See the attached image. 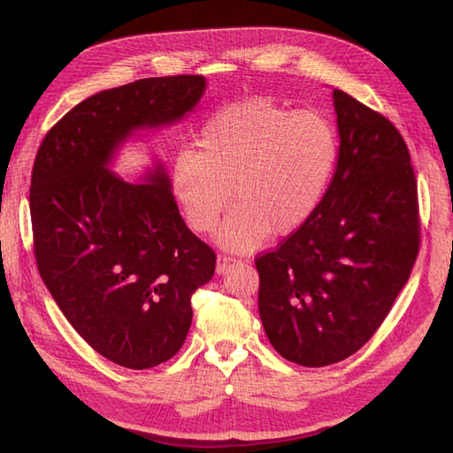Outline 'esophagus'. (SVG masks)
I'll use <instances>...</instances> for the list:
<instances>
[{
	"mask_svg": "<svg viewBox=\"0 0 453 453\" xmlns=\"http://www.w3.org/2000/svg\"><path fill=\"white\" fill-rule=\"evenodd\" d=\"M238 263V260L234 257H226V255H219L217 257V266H215V272L221 276V273H226L230 268H234V265Z\"/></svg>",
	"mask_w": 453,
	"mask_h": 453,
	"instance_id": "esophagus-1",
	"label": "esophagus"
}]
</instances>
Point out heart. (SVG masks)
I'll list each match as a JSON object with an SVG mask.
<instances>
[{
    "label": "heart",
    "mask_w": 453,
    "mask_h": 453,
    "mask_svg": "<svg viewBox=\"0 0 453 453\" xmlns=\"http://www.w3.org/2000/svg\"><path fill=\"white\" fill-rule=\"evenodd\" d=\"M338 157L336 132L318 111H289L268 98L219 109L200 128L195 147L173 160L172 193L195 232L217 226L228 250L251 251L270 232L303 228L326 193Z\"/></svg>",
    "instance_id": "obj_1"
}]
</instances>
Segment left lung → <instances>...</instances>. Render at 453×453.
<instances>
[{
    "mask_svg": "<svg viewBox=\"0 0 453 453\" xmlns=\"http://www.w3.org/2000/svg\"><path fill=\"white\" fill-rule=\"evenodd\" d=\"M338 160L310 221L255 260L272 348L303 366L349 357L386 319L419 250L418 185L391 122L333 90Z\"/></svg>",
    "mask_w": 453,
    "mask_h": 453,
    "instance_id": "8db88e82",
    "label": "left lung"
}]
</instances>
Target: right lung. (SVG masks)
Listing matches in <instances>:
<instances>
[{
	"label": "right lung",
	"mask_w": 453,
	"mask_h": 453,
	"mask_svg": "<svg viewBox=\"0 0 453 453\" xmlns=\"http://www.w3.org/2000/svg\"><path fill=\"white\" fill-rule=\"evenodd\" d=\"M203 92L202 75L102 90L49 130L34 162L37 270L75 331L120 366L150 368L181 349L215 253L187 228L164 162L140 181L111 166L127 142L193 113Z\"/></svg>",
	"instance_id": "right-lung-1"
}]
</instances>
